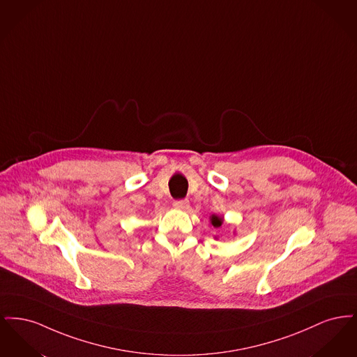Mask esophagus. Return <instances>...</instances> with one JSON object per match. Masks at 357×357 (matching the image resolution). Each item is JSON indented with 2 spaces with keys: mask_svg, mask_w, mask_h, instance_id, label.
Instances as JSON below:
<instances>
[{
  "mask_svg": "<svg viewBox=\"0 0 357 357\" xmlns=\"http://www.w3.org/2000/svg\"><path fill=\"white\" fill-rule=\"evenodd\" d=\"M174 207L179 208V210H186L188 208V201L187 199H176L174 201Z\"/></svg>",
  "mask_w": 357,
  "mask_h": 357,
  "instance_id": "34e87169",
  "label": "esophagus"
}]
</instances>
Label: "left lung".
<instances>
[{
    "label": "left lung",
    "instance_id": "8db88e82",
    "mask_svg": "<svg viewBox=\"0 0 357 357\" xmlns=\"http://www.w3.org/2000/svg\"><path fill=\"white\" fill-rule=\"evenodd\" d=\"M211 223H213L214 227H220L222 223H223V218L218 217V215H213V217H211Z\"/></svg>",
    "mask_w": 357,
    "mask_h": 357
}]
</instances>
